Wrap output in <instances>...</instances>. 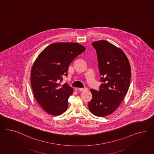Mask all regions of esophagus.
<instances>
[{
	"label": "esophagus",
	"mask_w": 154,
	"mask_h": 154,
	"mask_svg": "<svg viewBox=\"0 0 154 154\" xmlns=\"http://www.w3.org/2000/svg\"><path fill=\"white\" fill-rule=\"evenodd\" d=\"M79 91L82 92V91H84L87 90V88H79Z\"/></svg>",
	"instance_id": "34e87169"
}]
</instances>
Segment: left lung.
I'll return each instance as SVG.
<instances>
[{
  "label": "left lung",
  "instance_id": "8db88e82",
  "mask_svg": "<svg viewBox=\"0 0 154 154\" xmlns=\"http://www.w3.org/2000/svg\"><path fill=\"white\" fill-rule=\"evenodd\" d=\"M102 83L100 90L91 89L92 98L88 102L91 112L107 116L120 106L130 87L131 70L124 51L107 41L94 42Z\"/></svg>",
  "mask_w": 154,
  "mask_h": 154
}]
</instances>
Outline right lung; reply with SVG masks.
Masks as SVG:
<instances>
[{"label":"right lung","mask_w":154,"mask_h":154,"mask_svg":"<svg viewBox=\"0 0 154 154\" xmlns=\"http://www.w3.org/2000/svg\"><path fill=\"white\" fill-rule=\"evenodd\" d=\"M85 50L77 43H52L34 61L30 71L32 88L35 99L46 112L58 116L67 110L73 90L67 83H60L67 76L70 64Z\"/></svg>","instance_id":"right-lung-1"}]
</instances>
